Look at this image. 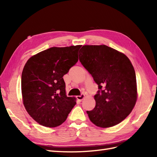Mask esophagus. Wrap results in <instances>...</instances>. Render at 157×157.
Listing matches in <instances>:
<instances>
[{
    "label": "esophagus",
    "mask_w": 157,
    "mask_h": 157,
    "mask_svg": "<svg viewBox=\"0 0 157 157\" xmlns=\"http://www.w3.org/2000/svg\"><path fill=\"white\" fill-rule=\"evenodd\" d=\"M85 97V95L84 94H82L79 96H77V99L79 100V101H82L83 99H84V98Z\"/></svg>",
    "instance_id": "obj_1"
}]
</instances>
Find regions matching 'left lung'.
<instances>
[{
	"mask_svg": "<svg viewBox=\"0 0 157 157\" xmlns=\"http://www.w3.org/2000/svg\"><path fill=\"white\" fill-rule=\"evenodd\" d=\"M79 51V61L98 87L94 109L86 111L90 120L104 128L118 124L137 100L134 67L124 54L106 45H85Z\"/></svg>",
	"mask_w": 157,
	"mask_h": 157,
	"instance_id": "left-lung-1",
	"label": "left lung"
}]
</instances>
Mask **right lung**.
<instances>
[{
  "instance_id": "right-lung-1",
  "label": "right lung",
  "mask_w": 157,
  "mask_h": 157,
  "mask_svg": "<svg viewBox=\"0 0 157 157\" xmlns=\"http://www.w3.org/2000/svg\"><path fill=\"white\" fill-rule=\"evenodd\" d=\"M80 45L52 47L32 56L21 74L23 102L35 121L48 128L61 125L76 104L67 97L63 77L78 61Z\"/></svg>"
}]
</instances>
